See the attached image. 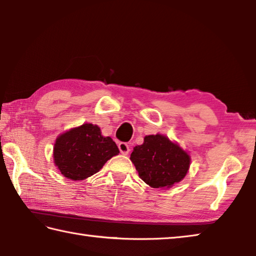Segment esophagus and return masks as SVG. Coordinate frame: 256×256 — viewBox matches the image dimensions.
<instances>
[{
  "label": "esophagus",
  "instance_id": "1",
  "mask_svg": "<svg viewBox=\"0 0 256 256\" xmlns=\"http://www.w3.org/2000/svg\"><path fill=\"white\" fill-rule=\"evenodd\" d=\"M118 148H119V150H120V152L122 154V155H128V154H129L130 149H129V146H128L127 142H119Z\"/></svg>",
  "mask_w": 256,
  "mask_h": 256
}]
</instances>
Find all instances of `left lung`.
<instances>
[{"mask_svg":"<svg viewBox=\"0 0 256 256\" xmlns=\"http://www.w3.org/2000/svg\"><path fill=\"white\" fill-rule=\"evenodd\" d=\"M139 177L154 188H170L187 175L190 156L165 134L144 136L130 155Z\"/></svg>","mask_w":256,"mask_h":256,"instance_id":"obj_1","label":"left lung"}]
</instances>
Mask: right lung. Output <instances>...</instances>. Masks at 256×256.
<instances>
[{"label":"right lung","instance_id":"1","mask_svg":"<svg viewBox=\"0 0 256 256\" xmlns=\"http://www.w3.org/2000/svg\"><path fill=\"white\" fill-rule=\"evenodd\" d=\"M118 154L117 144L110 137L102 136L97 124H84L56 137L53 162L68 180H84Z\"/></svg>","mask_w":256,"mask_h":256}]
</instances>
